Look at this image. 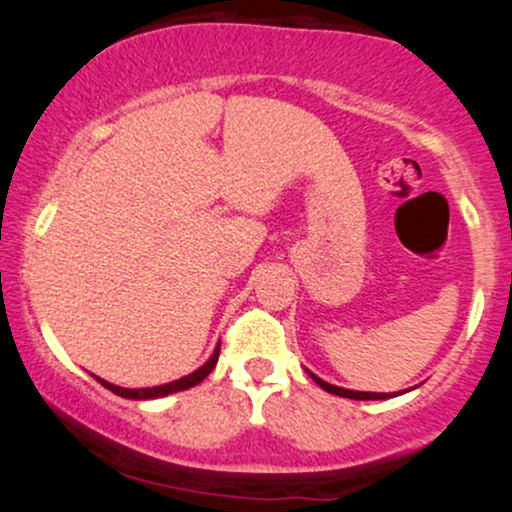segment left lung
Segmentation results:
<instances>
[{"instance_id":"obj_1","label":"left lung","mask_w":512,"mask_h":512,"mask_svg":"<svg viewBox=\"0 0 512 512\" xmlns=\"http://www.w3.org/2000/svg\"><path fill=\"white\" fill-rule=\"evenodd\" d=\"M308 375L315 380L317 385L322 387V390L332 392V395H339V397H349V399H390V397H397V392H392V395H387V392H356V390H344V387H337V385L325 383V380L317 378V375L310 373V370H308Z\"/></svg>"}]
</instances>
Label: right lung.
Instances as JSON below:
<instances>
[{
    "mask_svg": "<svg viewBox=\"0 0 512 512\" xmlns=\"http://www.w3.org/2000/svg\"><path fill=\"white\" fill-rule=\"evenodd\" d=\"M219 351H221V344L216 346L214 354H211V358L207 363H204L202 368L195 370V373L185 375V378L180 380H173V383H166V385H158V387H142V390H127V387H120V385H113V383H105V380L96 378L98 383H101L103 387H108L110 392H115V395L120 397H127V399H156V397H166V395H173V392H180V390H187V387H195L197 383H202L204 378L214 370L216 361H219Z\"/></svg>",
    "mask_w": 512,
    "mask_h": 512,
    "instance_id": "right-lung-1",
    "label": "right lung"
}]
</instances>
